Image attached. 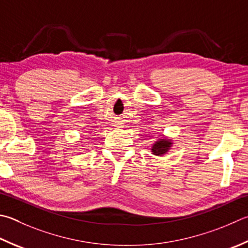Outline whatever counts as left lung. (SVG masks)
I'll list each match as a JSON object with an SVG mask.
<instances>
[{
    "label": "left lung",
    "instance_id": "left-lung-1",
    "mask_svg": "<svg viewBox=\"0 0 248 248\" xmlns=\"http://www.w3.org/2000/svg\"><path fill=\"white\" fill-rule=\"evenodd\" d=\"M170 145H171L170 141H167V140H159V141H157L152 147L153 154L157 156L164 155L165 153L168 151Z\"/></svg>",
    "mask_w": 248,
    "mask_h": 248
}]
</instances>
